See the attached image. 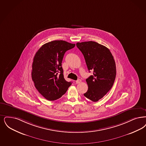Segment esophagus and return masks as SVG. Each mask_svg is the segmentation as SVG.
<instances>
[{
  "mask_svg": "<svg viewBox=\"0 0 146 146\" xmlns=\"http://www.w3.org/2000/svg\"><path fill=\"white\" fill-rule=\"evenodd\" d=\"M82 82V80H80V79H78L77 80H76V84H79V83H80Z\"/></svg>",
  "mask_w": 146,
  "mask_h": 146,
  "instance_id": "1",
  "label": "esophagus"
}]
</instances>
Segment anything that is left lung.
Segmentation results:
<instances>
[{
    "mask_svg": "<svg viewBox=\"0 0 146 146\" xmlns=\"http://www.w3.org/2000/svg\"><path fill=\"white\" fill-rule=\"evenodd\" d=\"M76 45L84 56L88 70L94 72L86 80L88 90L84 95L94 102H98L113 85L116 75L115 61L110 50L97 42H78Z\"/></svg>",
    "mask_w": 146,
    "mask_h": 146,
    "instance_id": "obj_1",
    "label": "left lung"
}]
</instances>
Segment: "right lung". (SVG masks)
<instances>
[{"instance_id":"1","label":"right lung","mask_w":146,"mask_h":146,"mask_svg":"<svg viewBox=\"0 0 146 146\" xmlns=\"http://www.w3.org/2000/svg\"><path fill=\"white\" fill-rule=\"evenodd\" d=\"M75 44L56 40L43 44L36 52L31 77L35 88L46 98L52 101L61 98L72 84L64 79L62 61L66 51Z\"/></svg>"}]
</instances>
